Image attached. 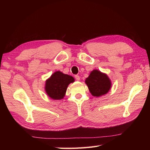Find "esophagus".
I'll list each match as a JSON object with an SVG mask.
<instances>
[{
  "label": "esophagus",
  "mask_w": 150,
  "mask_h": 150,
  "mask_svg": "<svg viewBox=\"0 0 150 150\" xmlns=\"http://www.w3.org/2000/svg\"><path fill=\"white\" fill-rule=\"evenodd\" d=\"M75 78H76V81H79L80 80V77L79 76H78V75H76L75 76Z\"/></svg>",
  "instance_id": "1"
}]
</instances>
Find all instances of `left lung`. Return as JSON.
<instances>
[{"mask_svg":"<svg viewBox=\"0 0 150 150\" xmlns=\"http://www.w3.org/2000/svg\"><path fill=\"white\" fill-rule=\"evenodd\" d=\"M90 93L99 97L107 94L111 88V81L108 75L98 69H94L85 80Z\"/></svg>","mask_w":150,"mask_h":150,"instance_id":"1","label":"left lung"}]
</instances>
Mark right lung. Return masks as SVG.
Listing matches in <instances>:
<instances>
[{"label":"right lung","mask_w":150,"mask_h":150,"mask_svg":"<svg viewBox=\"0 0 150 150\" xmlns=\"http://www.w3.org/2000/svg\"><path fill=\"white\" fill-rule=\"evenodd\" d=\"M74 82L73 77L57 71L46 81L45 91L54 100H61L65 96L68 86Z\"/></svg>","instance_id":"1"}]
</instances>
